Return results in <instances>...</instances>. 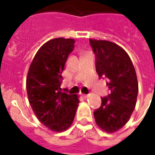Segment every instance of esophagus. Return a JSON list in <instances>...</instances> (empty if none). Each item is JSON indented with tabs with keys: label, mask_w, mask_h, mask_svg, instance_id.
I'll list each match as a JSON object with an SVG mask.
<instances>
[{
	"label": "esophagus",
	"mask_w": 155,
	"mask_h": 155,
	"mask_svg": "<svg viewBox=\"0 0 155 155\" xmlns=\"http://www.w3.org/2000/svg\"><path fill=\"white\" fill-rule=\"evenodd\" d=\"M89 95H90V94H82V96H83V97H84V98L89 97Z\"/></svg>",
	"instance_id": "1"
}]
</instances>
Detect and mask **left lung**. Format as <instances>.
I'll return each instance as SVG.
<instances>
[{
	"mask_svg": "<svg viewBox=\"0 0 155 155\" xmlns=\"http://www.w3.org/2000/svg\"><path fill=\"white\" fill-rule=\"evenodd\" d=\"M95 54L99 77L108 79L110 94L101 98V107L94 112L95 122L107 133H114L129 121L135 108L139 85L134 64L126 51L115 43L90 39Z\"/></svg>",
	"mask_w": 155,
	"mask_h": 155,
	"instance_id": "obj_1",
	"label": "left lung"
}]
</instances>
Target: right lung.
Segmentation results:
<instances>
[{"mask_svg":"<svg viewBox=\"0 0 155 155\" xmlns=\"http://www.w3.org/2000/svg\"><path fill=\"white\" fill-rule=\"evenodd\" d=\"M74 39L55 38L36 52L29 68L26 91L29 103L41 123L54 132L73 123L80 101L76 94L61 92L62 72L74 47Z\"/></svg>","mask_w":155,"mask_h":155,"instance_id":"add662e5","label":"right lung"}]
</instances>
